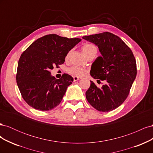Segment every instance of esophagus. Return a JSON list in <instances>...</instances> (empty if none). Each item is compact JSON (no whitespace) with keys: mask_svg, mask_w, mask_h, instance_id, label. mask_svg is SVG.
Masks as SVG:
<instances>
[{"mask_svg":"<svg viewBox=\"0 0 153 153\" xmlns=\"http://www.w3.org/2000/svg\"><path fill=\"white\" fill-rule=\"evenodd\" d=\"M80 79H81V78L80 77H78V76H74L73 77V80H74V81H77V80H80Z\"/></svg>","mask_w":153,"mask_h":153,"instance_id":"34e87169","label":"esophagus"}]
</instances>
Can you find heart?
Masks as SVG:
<instances>
[{"mask_svg": "<svg viewBox=\"0 0 153 153\" xmlns=\"http://www.w3.org/2000/svg\"><path fill=\"white\" fill-rule=\"evenodd\" d=\"M82 50L85 56H87L88 55L92 52H97V48L93 45L86 43L82 46ZM68 72L75 76H82L85 75L87 70L84 68L73 66L68 69Z\"/></svg>", "mask_w": 153, "mask_h": 153, "instance_id": "obj_1", "label": "heart"}]
</instances>
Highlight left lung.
<instances>
[{"mask_svg":"<svg viewBox=\"0 0 153 153\" xmlns=\"http://www.w3.org/2000/svg\"><path fill=\"white\" fill-rule=\"evenodd\" d=\"M82 38L98 46L101 54L92 64L91 75L98 79L97 82L106 80L101 88L91 81L85 92L87 100L98 111L110 112L119 107L127 98L137 75L135 58L128 46L110 32Z\"/></svg>","mask_w":153,"mask_h":153,"instance_id":"obj_1","label":"left lung"}]
</instances>
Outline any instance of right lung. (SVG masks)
I'll list each match as a JSON object with an SVG mask.
<instances>
[{
	"mask_svg": "<svg viewBox=\"0 0 153 153\" xmlns=\"http://www.w3.org/2000/svg\"><path fill=\"white\" fill-rule=\"evenodd\" d=\"M81 40L48 34L36 40L22 53L16 83L23 99L31 107L47 111L61 102L73 78L64 73L56 79L50 70L63 64L68 53Z\"/></svg>",
	"mask_w": 153,
	"mask_h": 153,
	"instance_id": "right-lung-1",
	"label": "right lung"
}]
</instances>
